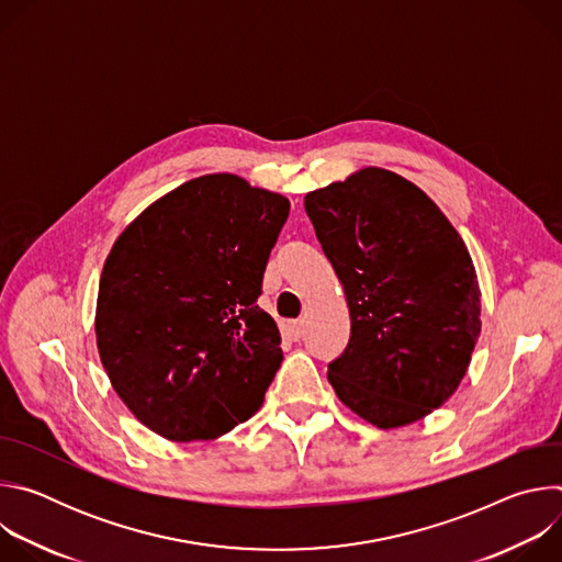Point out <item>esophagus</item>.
<instances>
[{"label": "esophagus", "mask_w": 562, "mask_h": 562, "mask_svg": "<svg viewBox=\"0 0 562 562\" xmlns=\"http://www.w3.org/2000/svg\"><path fill=\"white\" fill-rule=\"evenodd\" d=\"M282 334H284L286 340L297 342V340L304 336V323H302V319H293V323H286V325L282 327Z\"/></svg>", "instance_id": "34e87169"}]
</instances>
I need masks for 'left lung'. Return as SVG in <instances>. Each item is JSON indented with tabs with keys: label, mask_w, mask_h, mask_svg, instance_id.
Masks as SVG:
<instances>
[{
	"label": "left lung",
	"mask_w": 562,
	"mask_h": 562,
	"mask_svg": "<svg viewBox=\"0 0 562 562\" xmlns=\"http://www.w3.org/2000/svg\"><path fill=\"white\" fill-rule=\"evenodd\" d=\"M304 209L351 317L327 373L338 400L378 429L427 418L456 393L483 327L460 233L423 189L378 167L306 193Z\"/></svg>",
	"instance_id": "obj_1"
}]
</instances>
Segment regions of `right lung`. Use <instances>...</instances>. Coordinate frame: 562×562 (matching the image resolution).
Instances as JSON below:
<instances>
[{"instance_id":"right-lung-1","label":"right lung","mask_w":562,"mask_h":562,"mask_svg":"<svg viewBox=\"0 0 562 562\" xmlns=\"http://www.w3.org/2000/svg\"><path fill=\"white\" fill-rule=\"evenodd\" d=\"M291 202L233 173L148 204L104 262L95 338L131 414L171 442L213 440L249 420L282 362L258 306Z\"/></svg>"}]
</instances>
